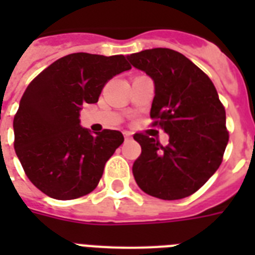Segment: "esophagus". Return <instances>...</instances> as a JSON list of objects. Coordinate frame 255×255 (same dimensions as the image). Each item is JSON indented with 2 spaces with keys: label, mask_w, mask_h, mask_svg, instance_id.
<instances>
[{
  "label": "esophagus",
  "mask_w": 255,
  "mask_h": 255,
  "mask_svg": "<svg viewBox=\"0 0 255 255\" xmlns=\"http://www.w3.org/2000/svg\"><path fill=\"white\" fill-rule=\"evenodd\" d=\"M123 135H124V139L127 140V141H128V140L132 139V135L129 133V132H123Z\"/></svg>",
  "instance_id": "34e87169"
}]
</instances>
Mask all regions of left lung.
<instances>
[{
  "mask_svg": "<svg viewBox=\"0 0 255 255\" xmlns=\"http://www.w3.org/2000/svg\"><path fill=\"white\" fill-rule=\"evenodd\" d=\"M128 61L155 85L151 118L169 135L163 147L136 133L141 147L132 173L143 192L161 200H180L198 190L218 169L229 141L225 108L208 75L182 54L151 49Z\"/></svg>",
  "mask_w": 255,
  "mask_h": 255,
  "instance_id": "8db88e82",
  "label": "left lung"
}]
</instances>
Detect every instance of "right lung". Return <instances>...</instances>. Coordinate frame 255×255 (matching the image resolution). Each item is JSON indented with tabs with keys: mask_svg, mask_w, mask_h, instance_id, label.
I'll return each instance as SVG.
<instances>
[{
	"mask_svg": "<svg viewBox=\"0 0 255 255\" xmlns=\"http://www.w3.org/2000/svg\"><path fill=\"white\" fill-rule=\"evenodd\" d=\"M131 69L123 55L75 53L34 79L14 116V149L29 180L57 200L91 193L104 165L124 141L122 132L81 126V110L96 103L112 77Z\"/></svg>",
	"mask_w": 255,
	"mask_h": 255,
	"instance_id": "add662e5",
	"label": "right lung"
}]
</instances>
